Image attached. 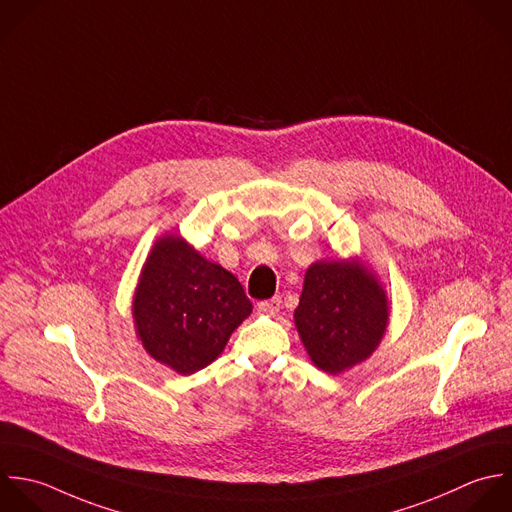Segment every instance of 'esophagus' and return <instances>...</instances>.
Masks as SVG:
<instances>
[{"mask_svg":"<svg viewBox=\"0 0 512 512\" xmlns=\"http://www.w3.org/2000/svg\"><path fill=\"white\" fill-rule=\"evenodd\" d=\"M279 309H281V297H273V299L257 303V311L265 313V315H275V313H279Z\"/></svg>","mask_w":512,"mask_h":512,"instance_id":"1","label":"esophagus"}]
</instances>
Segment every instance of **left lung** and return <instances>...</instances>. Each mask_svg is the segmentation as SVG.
<instances>
[{
    "instance_id": "1",
    "label": "left lung",
    "mask_w": 512,
    "mask_h": 512,
    "mask_svg": "<svg viewBox=\"0 0 512 512\" xmlns=\"http://www.w3.org/2000/svg\"><path fill=\"white\" fill-rule=\"evenodd\" d=\"M387 321V295L359 263L319 261L307 269L295 325L319 369L337 375L365 361Z\"/></svg>"
}]
</instances>
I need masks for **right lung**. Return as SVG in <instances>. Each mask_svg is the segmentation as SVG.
I'll return each mask as SVG.
<instances>
[{
	"label": "right lung",
	"instance_id": "add662e5",
	"mask_svg": "<svg viewBox=\"0 0 512 512\" xmlns=\"http://www.w3.org/2000/svg\"><path fill=\"white\" fill-rule=\"evenodd\" d=\"M251 309L233 273L173 235L155 243L133 299L143 347L181 375L215 361Z\"/></svg>",
	"mask_w": 512,
	"mask_h": 512
}]
</instances>
